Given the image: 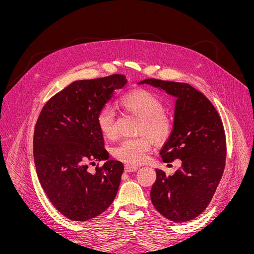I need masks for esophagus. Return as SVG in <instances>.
Listing matches in <instances>:
<instances>
[{
	"mask_svg": "<svg viewBox=\"0 0 254 254\" xmlns=\"http://www.w3.org/2000/svg\"><path fill=\"white\" fill-rule=\"evenodd\" d=\"M139 166H135V165H129V164H126L125 165V172L126 173H131V172H135L139 170Z\"/></svg>",
	"mask_w": 254,
	"mask_h": 254,
	"instance_id": "34e87169",
	"label": "esophagus"
}]
</instances>
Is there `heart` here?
<instances>
[{"instance_id":"b5f03b06","label":"heart","mask_w":254,"mask_h":254,"mask_svg":"<svg viewBox=\"0 0 254 254\" xmlns=\"http://www.w3.org/2000/svg\"><path fill=\"white\" fill-rule=\"evenodd\" d=\"M120 106L127 112L141 118L137 125V137L122 140L111 150L112 156L129 165L141 164L151 149V141L164 143L170 139L175 127L174 118L164 111L165 105L158 95L148 90H134L123 95ZM99 132L106 139H113L117 134L115 117L109 107H104L96 115ZM147 135L150 137H145Z\"/></svg>"}]
</instances>
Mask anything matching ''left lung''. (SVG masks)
<instances>
[{
    "label": "left lung",
    "instance_id": "8db88e82",
    "mask_svg": "<svg viewBox=\"0 0 254 254\" xmlns=\"http://www.w3.org/2000/svg\"><path fill=\"white\" fill-rule=\"evenodd\" d=\"M175 97V127L160 151L163 162L181 160L173 176L156 170L157 179L150 190L156 210L176 222L200 215L215 194L226 165V135L215 107L201 92L189 83L145 79Z\"/></svg>",
    "mask_w": 254,
    "mask_h": 254
}]
</instances>
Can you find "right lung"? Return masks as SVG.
Listing matches in <instances>:
<instances>
[{"label":"right lung","mask_w":254,"mask_h":254,"mask_svg":"<svg viewBox=\"0 0 254 254\" xmlns=\"http://www.w3.org/2000/svg\"><path fill=\"white\" fill-rule=\"evenodd\" d=\"M127 83L125 75L76 80L44 105L34 132L38 178L53 205L64 216L84 221L98 216L113 202L124 165L110 160L96 115ZM105 160L96 173L91 160ZM94 163V162H92Z\"/></svg>","instance_id":"right-lung-1"}]
</instances>
